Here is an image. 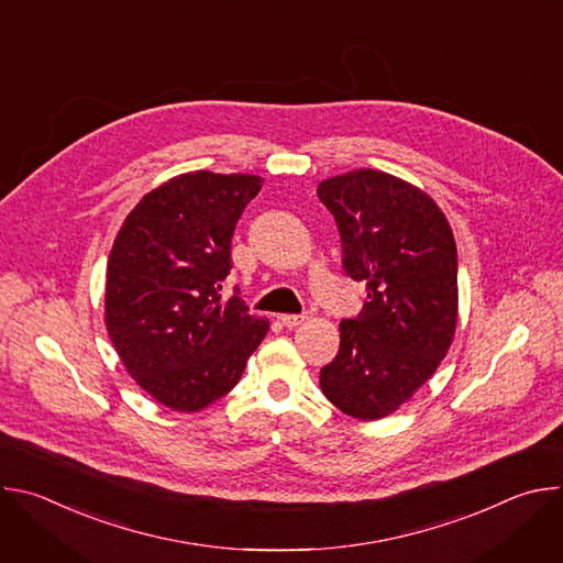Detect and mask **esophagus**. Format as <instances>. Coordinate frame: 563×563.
<instances>
[{
	"label": "esophagus",
	"mask_w": 563,
	"mask_h": 563,
	"mask_svg": "<svg viewBox=\"0 0 563 563\" xmlns=\"http://www.w3.org/2000/svg\"><path fill=\"white\" fill-rule=\"evenodd\" d=\"M305 320H309L307 313H283L280 316V323L285 328H298L300 323H305Z\"/></svg>",
	"instance_id": "34e87169"
}]
</instances>
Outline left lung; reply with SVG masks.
I'll return each mask as SVG.
<instances>
[{
    "mask_svg": "<svg viewBox=\"0 0 563 563\" xmlns=\"http://www.w3.org/2000/svg\"><path fill=\"white\" fill-rule=\"evenodd\" d=\"M341 233L343 269L367 300L341 323L320 389L347 417L396 412L445 358L459 318L456 243L445 213L419 187L354 169L316 189Z\"/></svg>",
    "mask_w": 563,
    "mask_h": 563,
    "instance_id": "8db88e82",
    "label": "left lung"
}]
</instances>
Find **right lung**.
Here are the masks:
<instances>
[{
    "instance_id": "1",
    "label": "right lung",
    "mask_w": 563,
    "mask_h": 563,
    "mask_svg": "<svg viewBox=\"0 0 563 563\" xmlns=\"http://www.w3.org/2000/svg\"><path fill=\"white\" fill-rule=\"evenodd\" d=\"M261 187L250 174H180L148 191L115 235L107 332L135 383L174 412L231 391L269 332L238 296H220L235 222Z\"/></svg>"
}]
</instances>
